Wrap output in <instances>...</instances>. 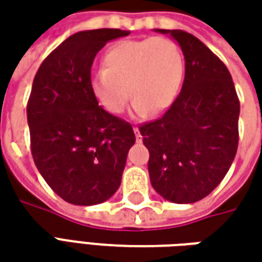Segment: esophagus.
<instances>
[{"label": "esophagus", "mask_w": 262, "mask_h": 262, "mask_svg": "<svg viewBox=\"0 0 262 262\" xmlns=\"http://www.w3.org/2000/svg\"><path fill=\"white\" fill-rule=\"evenodd\" d=\"M133 129H134V134H136L137 141L140 143V141H141V134H140V129H138V126H133Z\"/></svg>", "instance_id": "obj_1"}]
</instances>
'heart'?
I'll use <instances>...</instances> for the list:
<instances>
[{"instance_id": "b5f03b06", "label": "heart", "mask_w": 262, "mask_h": 262, "mask_svg": "<svg viewBox=\"0 0 262 262\" xmlns=\"http://www.w3.org/2000/svg\"><path fill=\"white\" fill-rule=\"evenodd\" d=\"M182 80L184 56L179 46L155 36L111 46L103 56V70L93 76L90 86L109 114H121L133 96L137 114L157 115L175 102Z\"/></svg>"}]
</instances>
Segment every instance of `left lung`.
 Masks as SVG:
<instances>
[{
    "label": "left lung",
    "instance_id": "left-lung-1",
    "mask_svg": "<svg viewBox=\"0 0 262 262\" xmlns=\"http://www.w3.org/2000/svg\"><path fill=\"white\" fill-rule=\"evenodd\" d=\"M170 35L185 58V78L163 116L138 126L148 148L150 182L165 200L189 204L203 200L236 156L239 99L222 59L184 30Z\"/></svg>",
    "mask_w": 262,
    "mask_h": 262
}]
</instances>
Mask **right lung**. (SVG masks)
Listing matches in <instances>:
<instances>
[{
	"mask_svg": "<svg viewBox=\"0 0 262 262\" xmlns=\"http://www.w3.org/2000/svg\"><path fill=\"white\" fill-rule=\"evenodd\" d=\"M128 35L121 29L78 32L36 73L27 102L32 156L46 184L67 203L100 204L121 185L136 136L129 122L99 105L90 84L96 54Z\"/></svg>",
	"mask_w": 262,
	"mask_h": 262,
	"instance_id": "add662e5",
	"label": "right lung"
}]
</instances>
